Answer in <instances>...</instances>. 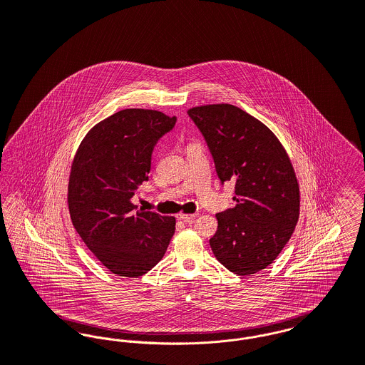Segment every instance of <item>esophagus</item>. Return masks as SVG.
<instances>
[{
  "label": "esophagus",
  "instance_id": "34e87169",
  "mask_svg": "<svg viewBox=\"0 0 365 365\" xmlns=\"http://www.w3.org/2000/svg\"><path fill=\"white\" fill-rule=\"evenodd\" d=\"M178 219H179V220H182V222H185V223H193L194 219H195V214L179 215V216H178Z\"/></svg>",
  "mask_w": 365,
  "mask_h": 365
}]
</instances>
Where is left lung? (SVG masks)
Segmentation results:
<instances>
[{
    "label": "left lung",
    "mask_w": 365,
    "mask_h": 365,
    "mask_svg": "<svg viewBox=\"0 0 365 365\" xmlns=\"http://www.w3.org/2000/svg\"><path fill=\"white\" fill-rule=\"evenodd\" d=\"M187 113L220 182H236V207L216 214L212 252L235 274H255L279 257L298 223L299 185L291 160L277 136L240 108L219 103Z\"/></svg>",
    "instance_id": "8db88e82"
}]
</instances>
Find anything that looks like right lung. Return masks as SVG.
I'll list each match as a JSON object with an SVG mask.
<instances>
[{"label":"right lung","mask_w":365,"mask_h":365,"mask_svg":"<svg viewBox=\"0 0 365 365\" xmlns=\"http://www.w3.org/2000/svg\"><path fill=\"white\" fill-rule=\"evenodd\" d=\"M176 117L125 108L96 124L74 155L67 202L74 229L108 270L123 277L148 273L164 257L175 217L138 210V186L149 180L151 153Z\"/></svg>","instance_id":"obj_1"}]
</instances>
